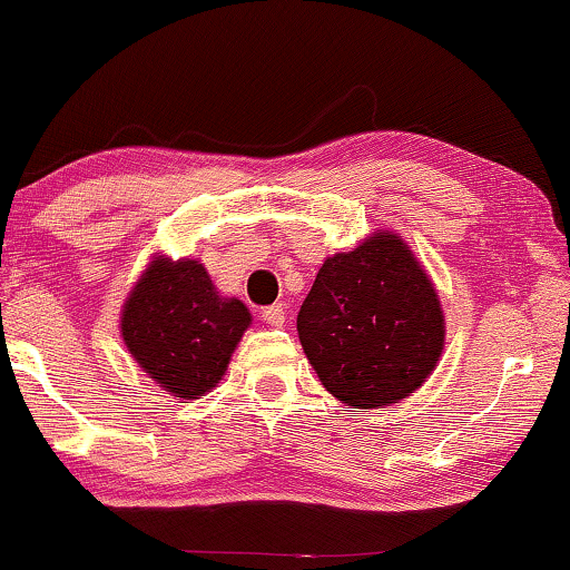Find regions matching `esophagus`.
Listing matches in <instances>:
<instances>
[{
    "label": "esophagus",
    "instance_id": "esophagus-1",
    "mask_svg": "<svg viewBox=\"0 0 570 570\" xmlns=\"http://www.w3.org/2000/svg\"><path fill=\"white\" fill-rule=\"evenodd\" d=\"M262 318L269 326H283L285 324V306L283 303H275V306H267L262 311Z\"/></svg>",
    "mask_w": 570,
    "mask_h": 570
}]
</instances>
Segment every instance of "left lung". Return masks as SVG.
<instances>
[{"mask_svg":"<svg viewBox=\"0 0 570 570\" xmlns=\"http://www.w3.org/2000/svg\"><path fill=\"white\" fill-rule=\"evenodd\" d=\"M298 337L326 392L357 410L410 396L443 350L431 279L394 233H376L322 264L298 314Z\"/></svg>","mask_w":570,"mask_h":570,"instance_id":"1","label":"left lung"}]
</instances>
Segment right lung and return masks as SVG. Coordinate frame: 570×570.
Listing matches in <instances>:
<instances>
[{
    "instance_id": "obj_1",
    "label": "right lung",
    "mask_w": 570,
    "mask_h": 570,
    "mask_svg": "<svg viewBox=\"0 0 570 570\" xmlns=\"http://www.w3.org/2000/svg\"><path fill=\"white\" fill-rule=\"evenodd\" d=\"M248 324V308L220 298L199 262L155 259L124 306L121 334L150 379L197 400L223 379Z\"/></svg>"
}]
</instances>
